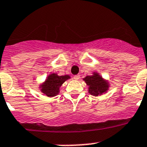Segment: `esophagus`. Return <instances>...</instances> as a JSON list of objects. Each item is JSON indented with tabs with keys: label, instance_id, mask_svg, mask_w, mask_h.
<instances>
[{
	"label": "esophagus",
	"instance_id": "34e87169",
	"mask_svg": "<svg viewBox=\"0 0 147 147\" xmlns=\"http://www.w3.org/2000/svg\"><path fill=\"white\" fill-rule=\"evenodd\" d=\"M79 78H80V76H78V75L74 76V79H75V80H78Z\"/></svg>",
	"mask_w": 147,
	"mask_h": 147
}]
</instances>
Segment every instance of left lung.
Segmentation results:
<instances>
[{"instance_id": "left-lung-1", "label": "left lung", "mask_w": 147, "mask_h": 147, "mask_svg": "<svg viewBox=\"0 0 147 147\" xmlns=\"http://www.w3.org/2000/svg\"><path fill=\"white\" fill-rule=\"evenodd\" d=\"M83 80L88 86L89 93L94 96L106 93L109 89V82L96 71H94L92 76H86Z\"/></svg>"}]
</instances>
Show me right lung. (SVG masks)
<instances>
[{
  "label": "right lung",
  "mask_w": 147,
  "mask_h": 147,
  "mask_svg": "<svg viewBox=\"0 0 147 147\" xmlns=\"http://www.w3.org/2000/svg\"><path fill=\"white\" fill-rule=\"evenodd\" d=\"M70 78L71 77L68 75L60 76L57 73H51L46 78L45 81L42 84L39 85V89L46 96H56L60 92L61 85Z\"/></svg>",
  "instance_id": "obj_1"
}]
</instances>
